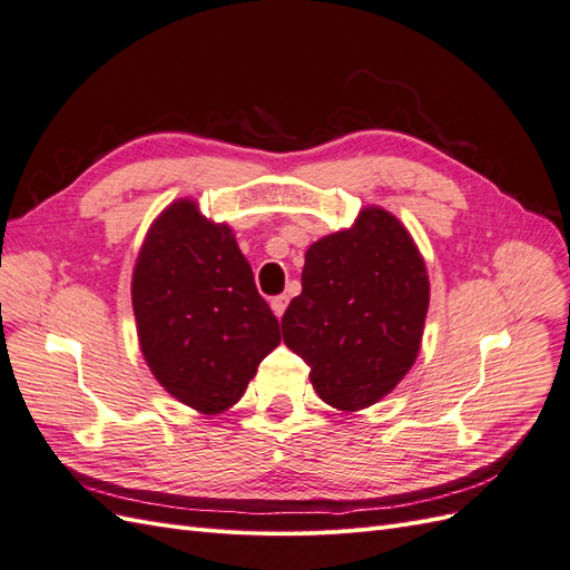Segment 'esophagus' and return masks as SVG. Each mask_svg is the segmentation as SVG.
Here are the masks:
<instances>
[{
  "label": "esophagus",
  "mask_w": 570,
  "mask_h": 570,
  "mask_svg": "<svg viewBox=\"0 0 570 570\" xmlns=\"http://www.w3.org/2000/svg\"><path fill=\"white\" fill-rule=\"evenodd\" d=\"M271 308H273V314H275V316L283 318L285 308H287V295H278V297H273V299H271Z\"/></svg>",
  "instance_id": "obj_1"
}]
</instances>
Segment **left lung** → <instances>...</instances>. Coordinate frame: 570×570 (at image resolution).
<instances>
[{
	"label": "left lung",
	"mask_w": 570,
	"mask_h": 570,
	"mask_svg": "<svg viewBox=\"0 0 570 570\" xmlns=\"http://www.w3.org/2000/svg\"><path fill=\"white\" fill-rule=\"evenodd\" d=\"M430 302L425 262L409 230L381 206L350 230L306 249L302 295L283 316V340L308 364L325 404L358 411L390 394L421 350Z\"/></svg>",
	"instance_id": "obj_1"
}]
</instances>
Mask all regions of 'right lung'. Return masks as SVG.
<instances>
[{
	"instance_id": "right-lung-1",
	"label": "right lung",
	"mask_w": 570,
	"mask_h": 570,
	"mask_svg": "<svg viewBox=\"0 0 570 570\" xmlns=\"http://www.w3.org/2000/svg\"><path fill=\"white\" fill-rule=\"evenodd\" d=\"M132 312L154 377L206 416L237 404L281 344L233 230L206 220L193 199L151 223L132 271Z\"/></svg>"
}]
</instances>
